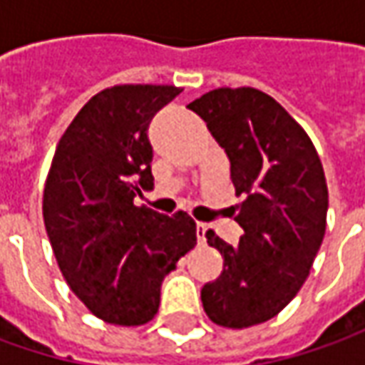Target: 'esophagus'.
<instances>
[{
	"label": "esophagus",
	"mask_w": 365,
	"mask_h": 365,
	"mask_svg": "<svg viewBox=\"0 0 365 365\" xmlns=\"http://www.w3.org/2000/svg\"><path fill=\"white\" fill-rule=\"evenodd\" d=\"M205 233H207V225L205 223H197V240H199V244L205 242Z\"/></svg>",
	"instance_id": "1"
}]
</instances>
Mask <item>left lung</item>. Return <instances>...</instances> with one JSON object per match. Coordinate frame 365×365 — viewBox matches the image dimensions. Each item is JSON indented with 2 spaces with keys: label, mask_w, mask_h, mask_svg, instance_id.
Here are the masks:
<instances>
[{
  "label": "left lung",
  "mask_w": 365,
  "mask_h": 365,
  "mask_svg": "<svg viewBox=\"0 0 365 365\" xmlns=\"http://www.w3.org/2000/svg\"><path fill=\"white\" fill-rule=\"evenodd\" d=\"M187 107L227 152L235 195L245 197L235 205L240 244L205 233L223 272L201 290L203 309L221 327H252L278 315L309 276L327 227L323 164L299 121L254 87L213 89Z\"/></svg>",
  "instance_id": "obj_1"
}]
</instances>
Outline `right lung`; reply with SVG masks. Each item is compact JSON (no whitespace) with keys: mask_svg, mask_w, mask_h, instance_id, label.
Listing matches in <instances>:
<instances>
[{"mask_svg":"<svg viewBox=\"0 0 365 365\" xmlns=\"http://www.w3.org/2000/svg\"><path fill=\"white\" fill-rule=\"evenodd\" d=\"M180 87L113 85L83 106L50 164L42 215L66 284L101 321L144 325L160 284L197 244L185 211L162 215L133 197L152 189L150 120Z\"/></svg>","mask_w":365,"mask_h":365,"instance_id":"1","label":"right lung"}]
</instances>
